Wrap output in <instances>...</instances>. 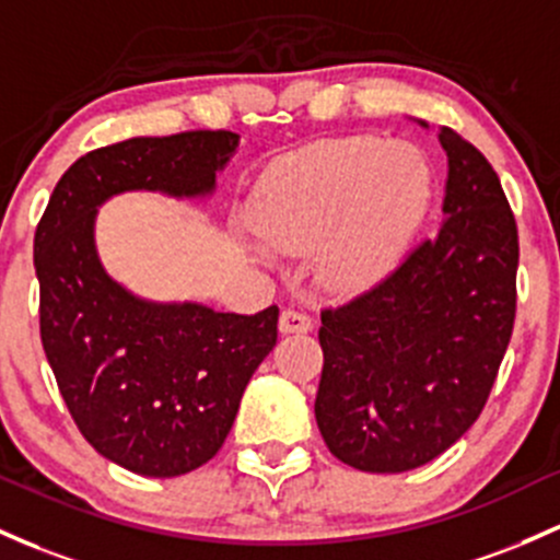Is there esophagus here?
I'll return each mask as SVG.
<instances>
[{
    "mask_svg": "<svg viewBox=\"0 0 560 560\" xmlns=\"http://www.w3.org/2000/svg\"><path fill=\"white\" fill-rule=\"evenodd\" d=\"M279 329L284 331V335H294V331H311L313 329V322L311 316H305V313L294 311V308H287L281 311V318H279Z\"/></svg>",
    "mask_w": 560,
    "mask_h": 560,
    "instance_id": "1",
    "label": "esophagus"
}]
</instances>
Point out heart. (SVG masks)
<instances>
[{"label":"heart","instance_id":"obj_1","mask_svg":"<svg viewBox=\"0 0 560 560\" xmlns=\"http://www.w3.org/2000/svg\"><path fill=\"white\" fill-rule=\"evenodd\" d=\"M433 196L428 159L377 138L324 140L262 172L249 201L257 236L279 252H318L324 281L366 290L401 262Z\"/></svg>","mask_w":560,"mask_h":560}]
</instances>
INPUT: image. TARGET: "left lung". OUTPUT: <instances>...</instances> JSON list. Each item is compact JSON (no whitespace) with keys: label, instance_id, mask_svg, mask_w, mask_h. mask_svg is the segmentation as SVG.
I'll use <instances>...</instances> for the list:
<instances>
[{"label":"left lung","instance_id":"obj_1","mask_svg":"<svg viewBox=\"0 0 560 560\" xmlns=\"http://www.w3.org/2000/svg\"><path fill=\"white\" fill-rule=\"evenodd\" d=\"M439 140L450 164L439 233L322 311L316 422L329 452L364 472L415 470L457 444L513 335L518 229L505 190L463 135L441 127Z\"/></svg>","mask_w":560,"mask_h":560}]
</instances>
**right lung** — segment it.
<instances>
[{"mask_svg":"<svg viewBox=\"0 0 560 560\" xmlns=\"http://www.w3.org/2000/svg\"><path fill=\"white\" fill-rule=\"evenodd\" d=\"M236 145V132L194 130L90 151L36 225L39 331L60 396L92 450L138 476H183L218 454L276 346L279 308L238 316L138 298L97 257V207L125 190L210 196Z\"/></svg>","mask_w":560,"mask_h":560,"instance_id":"right-lung-1","label":"right lung"}]
</instances>
